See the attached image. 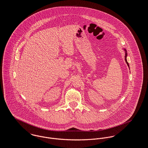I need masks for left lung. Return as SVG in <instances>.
<instances>
[{"label":"left lung","mask_w":148,"mask_h":148,"mask_svg":"<svg viewBox=\"0 0 148 148\" xmlns=\"http://www.w3.org/2000/svg\"><path fill=\"white\" fill-rule=\"evenodd\" d=\"M124 50L125 51V62L127 63V65H128V66L129 67V64H128V62H127V59H126V58H127V51H126V49H124ZM130 68V67H129Z\"/></svg>","instance_id":"1"}]
</instances>
